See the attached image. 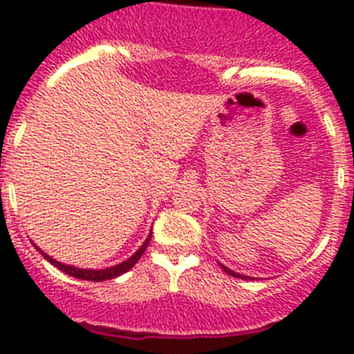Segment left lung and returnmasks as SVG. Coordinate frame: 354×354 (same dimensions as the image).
Wrapping results in <instances>:
<instances>
[{
    "mask_svg": "<svg viewBox=\"0 0 354 354\" xmlns=\"http://www.w3.org/2000/svg\"><path fill=\"white\" fill-rule=\"evenodd\" d=\"M220 266H221V268H223L225 273H228V274H230V277H234V278H245V280H246V278H250V277H245V274L236 273V271H232V270H228L227 266H223V264H220Z\"/></svg>",
    "mask_w": 354,
    "mask_h": 354,
    "instance_id": "1",
    "label": "left lung"
}]
</instances>
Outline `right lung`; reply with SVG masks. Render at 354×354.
Wrapping results in <instances>:
<instances>
[{
    "label": "right lung",
    "instance_id": "obj_1",
    "mask_svg": "<svg viewBox=\"0 0 354 354\" xmlns=\"http://www.w3.org/2000/svg\"><path fill=\"white\" fill-rule=\"evenodd\" d=\"M150 237H152V232L147 236L145 243H143V245L140 246V248L136 250V252H134L129 259H127V261L120 262V264H117V266H111V268H104V270H84V268H76V266L64 264V262L56 261V259H53L51 255H48L46 252H42V250H40L37 245H35V248L42 253V257L46 259V261L51 262L53 266H56L58 270H62L64 273L71 274V277L80 278V280H90V282H104V280H111V278L120 277V274L127 273V271H129L131 268H133V266L136 264L140 259H142L143 252H145V248L149 246V243H150Z\"/></svg>",
    "mask_w": 354,
    "mask_h": 354
}]
</instances>
